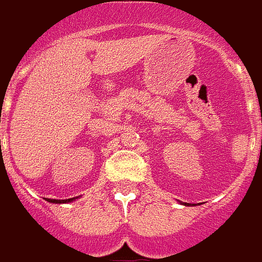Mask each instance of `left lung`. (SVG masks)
Wrapping results in <instances>:
<instances>
[{"instance_id": "left-lung-1", "label": "left lung", "mask_w": 262, "mask_h": 262, "mask_svg": "<svg viewBox=\"0 0 262 262\" xmlns=\"http://www.w3.org/2000/svg\"><path fill=\"white\" fill-rule=\"evenodd\" d=\"M188 206H189V204H188Z\"/></svg>"}]
</instances>
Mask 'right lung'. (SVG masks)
Listing matches in <instances>:
<instances>
[{
  "instance_id": "right-lung-1",
  "label": "right lung",
  "mask_w": 262,
  "mask_h": 262,
  "mask_svg": "<svg viewBox=\"0 0 262 262\" xmlns=\"http://www.w3.org/2000/svg\"><path fill=\"white\" fill-rule=\"evenodd\" d=\"M72 200H74V199H68V200H52V199H48V202L50 203H69V202H72Z\"/></svg>"
}]
</instances>
